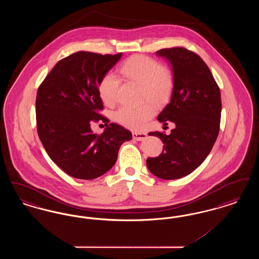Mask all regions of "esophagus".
<instances>
[{
	"mask_svg": "<svg viewBox=\"0 0 259 259\" xmlns=\"http://www.w3.org/2000/svg\"><path fill=\"white\" fill-rule=\"evenodd\" d=\"M132 135H133V139L136 141H143L147 137L146 133H139V132H133Z\"/></svg>",
	"mask_w": 259,
	"mask_h": 259,
	"instance_id": "esophagus-1",
	"label": "esophagus"
}]
</instances>
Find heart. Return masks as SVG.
Masks as SVG:
<instances>
[{
    "label": "heart",
    "instance_id": "obj_1",
    "mask_svg": "<svg viewBox=\"0 0 259 259\" xmlns=\"http://www.w3.org/2000/svg\"><path fill=\"white\" fill-rule=\"evenodd\" d=\"M120 73L127 79L144 87V99L162 104L169 98L174 87L172 70L147 55L136 54L120 67ZM121 88L120 78L111 72L104 74L99 82V95L107 106L116 103ZM155 108L148 103L140 107L122 106L114 113V120L129 129L143 130L154 115Z\"/></svg>",
    "mask_w": 259,
    "mask_h": 259
}]
</instances>
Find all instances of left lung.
Wrapping results in <instances>:
<instances>
[{"label":"left lung","instance_id":"1","mask_svg":"<svg viewBox=\"0 0 259 259\" xmlns=\"http://www.w3.org/2000/svg\"><path fill=\"white\" fill-rule=\"evenodd\" d=\"M156 53L172 65L174 87L170 103L158 121H172L170 135L150 132L163 142L157 157L147 159L148 170L163 180L181 179L198 168L213 147L220 133L221 90L207 64L185 48L163 49Z\"/></svg>","mask_w":259,"mask_h":259}]
</instances>
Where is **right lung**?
<instances>
[{"label": "right lung", "instance_id": "right-lung-1", "mask_svg": "<svg viewBox=\"0 0 259 259\" xmlns=\"http://www.w3.org/2000/svg\"><path fill=\"white\" fill-rule=\"evenodd\" d=\"M121 55L74 52L57 62L37 89L38 138L51 160L75 179L93 180L108 172L120 146L132 139L118 124L110 123L100 136L90 128L92 122H110L100 114L99 82Z\"/></svg>", "mask_w": 259, "mask_h": 259}]
</instances>
